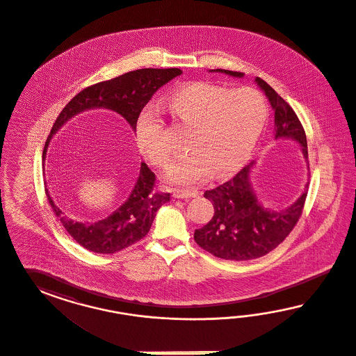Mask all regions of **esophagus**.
<instances>
[{"label": "esophagus", "instance_id": "1", "mask_svg": "<svg viewBox=\"0 0 356 356\" xmlns=\"http://www.w3.org/2000/svg\"><path fill=\"white\" fill-rule=\"evenodd\" d=\"M200 193L197 191H192V189H175L173 191V197L175 198H194L198 197Z\"/></svg>", "mask_w": 356, "mask_h": 356}]
</instances>
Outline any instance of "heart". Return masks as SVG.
Wrapping results in <instances>:
<instances>
[{"mask_svg":"<svg viewBox=\"0 0 356 356\" xmlns=\"http://www.w3.org/2000/svg\"><path fill=\"white\" fill-rule=\"evenodd\" d=\"M164 108L177 124L191 130L192 152L175 163L167 173L171 183L195 184L213 173L225 177L248 161L269 118L262 92L252 87L227 88L210 82H191L172 91ZM136 140L142 155L158 167L173 156L164 138L163 124L151 111L140 113Z\"/></svg>","mask_w":356,"mask_h":356,"instance_id":"heart-1","label":"heart"}]
</instances>
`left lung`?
Returning a JSON list of instances; mask_svg holds the SVG:
<instances>
[{"label":"left lung","mask_w":356,"mask_h":356,"mask_svg":"<svg viewBox=\"0 0 356 356\" xmlns=\"http://www.w3.org/2000/svg\"><path fill=\"white\" fill-rule=\"evenodd\" d=\"M234 78L244 74L225 69L209 70ZM254 82L269 99L274 111V140H290L302 149L308 168L307 137L296 113L261 78ZM256 162L249 163L229 181L206 191L204 197L214 205L211 220L194 231L195 243L213 256L232 261L259 259L277 248L289 236L302 216L308 184L302 195L290 206L274 210L264 206L252 185V172Z\"/></svg>","instance_id":"8db88e82"}]
</instances>
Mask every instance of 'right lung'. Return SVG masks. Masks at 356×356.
I'll use <instances>...</instances> for the list:
<instances>
[{
  "instance_id": "obj_1",
  "label": "right lung",
  "mask_w": 356,
  "mask_h": 356,
  "mask_svg": "<svg viewBox=\"0 0 356 356\" xmlns=\"http://www.w3.org/2000/svg\"><path fill=\"white\" fill-rule=\"evenodd\" d=\"M181 73L177 67L138 69L81 91L66 104L54 122L44 146L43 167L51 140L69 120L90 109H108L116 112L136 131L140 111L151 97L158 88ZM154 181V172H151L146 163L140 162V173L128 200L111 216L94 223L76 222L65 216L63 209L56 205L48 188L45 192L54 214L81 247L90 252L111 254L128 248L147 235L156 211L170 201V193H155L152 191Z\"/></svg>"
}]
</instances>
